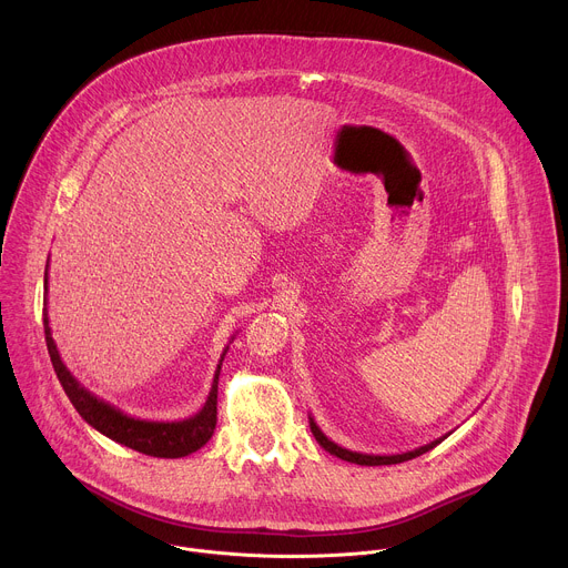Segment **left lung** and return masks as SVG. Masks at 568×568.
Wrapping results in <instances>:
<instances>
[{"label":"left lung","instance_id":"obj_1","mask_svg":"<svg viewBox=\"0 0 568 568\" xmlns=\"http://www.w3.org/2000/svg\"><path fill=\"white\" fill-rule=\"evenodd\" d=\"M310 429H312V434H314V438H316V443L326 449V452H331L333 456H337V458H342V460H348V463H357V465H395V463H404V460H412V458H416V456H423V454H427L429 449H434L438 443H443L449 434H445V436H440V438H436V440H432V443H427V445H423V447H418V449H414V452H404V454H390V456H377V454H359V452H351V449H344V447H339L337 443H333L326 434H323L321 429H318V425L314 423V418L310 416Z\"/></svg>","mask_w":568,"mask_h":568}]
</instances>
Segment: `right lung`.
<instances>
[{
	"mask_svg": "<svg viewBox=\"0 0 568 568\" xmlns=\"http://www.w3.org/2000/svg\"><path fill=\"white\" fill-rule=\"evenodd\" d=\"M47 287H49V265L44 270V290ZM44 335H47V348H49L53 371H55L67 397L71 399L73 409L88 425H92L97 432H101L110 440L125 445L134 452H141L145 456L182 458V456H189V454L197 452L200 447H204L209 443V438L213 436V429L217 423V377H220L222 359H224L229 346L220 355L204 407L186 420L154 423V420H141V418H132V416L123 414L121 409L114 407V404L97 397L92 390H88L71 375V371L64 366V362L58 353V346L51 337L49 316H47V298H44Z\"/></svg>",
	"mask_w": 568,
	"mask_h": 568,
	"instance_id": "obj_1",
	"label": "right lung"
}]
</instances>
